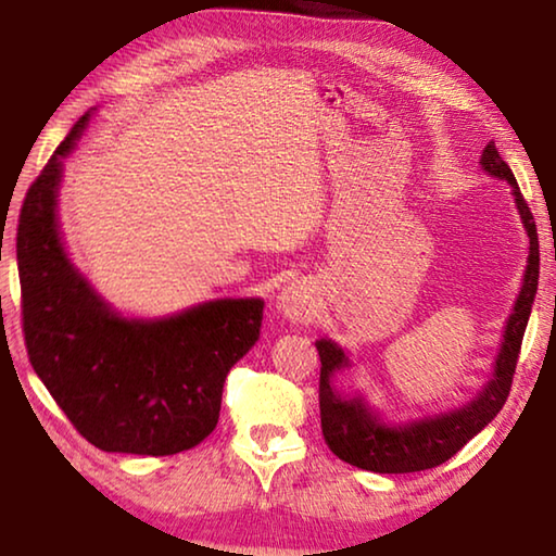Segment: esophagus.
Segmentation results:
<instances>
[{"mask_svg":"<svg viewBox=\"0 0 556 556\" xmlns=\"http://www.w3.org/2000/svg\"><path fill=\"white\" fill-rule=\"evenodd\" d=\"M281 312L291 321H308L314 316V289L306 281H291L281 291Z\"/></svg>","mask_w":556,"mask_h":556,"instance_id":"34e87169","label":"esophagus"}]
</instances>
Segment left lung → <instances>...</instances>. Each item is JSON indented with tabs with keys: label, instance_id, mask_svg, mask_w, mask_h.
Segmentation results:
<instances>
[{
	"label": "left lung",
	"instance_id": "8db88e82",
	"mask_svg": "<svg viewBox=\"0 0 556 556\" xmlns=\"http://www.w3.org/2000/svg\"><path fill=\"white\" fill-rule=\"evenodd\" d=\"M481 166L491 176L505 178L513 186L517 211H520L527 235H530V257H527L522 291L517 296L513 316L507 318L505 341L495 361L493 380L476 400L458 404L454 409L390 419L357 394H341L333 388L331 378L341 365H345V355L341 348L321 338L316 343L318 357H321V378H318L321 429L328 448L345 464L372 470V473H412V470L441 466L503 409L507 394H510L522 336L527 321H530L534 294H538L540 240L530 205L520 193L510 166L503 162L493 142H488L483 149Z\"/></svg>",
	"mask_w": 556,
	"mask_h": 556
}]
</instances>
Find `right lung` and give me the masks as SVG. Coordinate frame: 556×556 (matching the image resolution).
<instances>
[{"instance_id": "right-lung-1", "label": "right lung", "mask_w": 556, "mask_h": 556, "mask_svg": "<svg viewBox=\"0 0 556 556\" xmlns=\"http://www.w3.org/2000/svg\"><path fill=\"white\" fill-rule=\"evenodd\" d=\"M75 122L26 191L16 228L22 328L31 368L71 425L102 451L172 456L220 417L223 384L260 338L262 299H220L162 321L112 314L65 257L55 225L61 159Z\"/></svg>"}]
</instances>
